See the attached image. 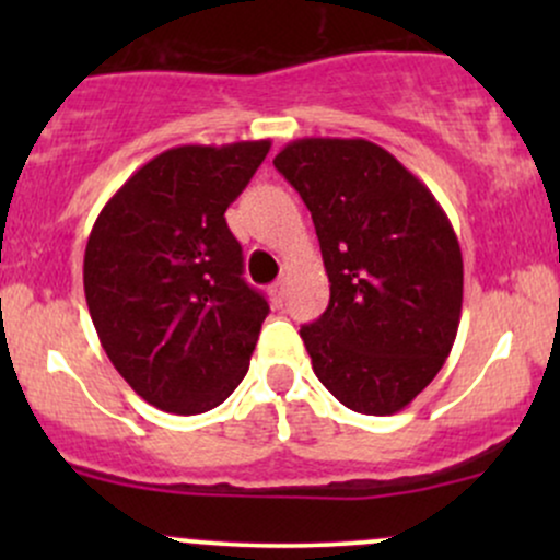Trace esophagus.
Masks as SVG:
<instances>
[{
    "label": "esophagus",
    "mask_w": 560,
    "mask_h": 560,
    "mask_svg": "<svg viewBox=\"0 0 560 560\" xmlns=\"http://www.w3.org/2000/svg\"><path fill=\"white\" fill-rule=\"evenodd\" d=\"M271 298L276 305H284V298H287V279H279L276 284L271 287Z\"/></svg>",
    "instance_id": "34e87169"
}]
</instances>
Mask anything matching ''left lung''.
Returning <instances> with one entry per match:
<instances>
[{
	"instance_id": "left-lung-1",
	"label": "left lung",
	"mask_w": 560,
	"mask_h": 560,
	"mask_svg": "<svg viewBox=\"0 0 560 560\" xmlns=\"http://www.w3.org/2000/svg\"><path fill=\"white\" fill-rule=\"evenodd\" d=\"M273 165L311 210L329 276V307L300 329L313 371L355 413H397L453 350L458 236L432 191L374 141L298 139Z\"/></svg>"
}]
</instances>
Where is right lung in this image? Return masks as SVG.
Returning a JSON list of instances; mask_svg holds the SVG:
<instances>
[{
  "mask_svg": "<svg viewBox=\"0 0 560 560\" xmlns=\"http://www.w3.org/2000/svg\"><path fill=\"white\" fill-rule=\"evenodd\" d=\"M271 141L184 144L141 165L96 215L83 255L94 329L128 387L165 413L221 405L249 369L268 302L242 279L223 213Z\"/></svg>",
  "mask_w": 560,
  "mask_h": 560,
  "instance_id": "add662e5",
  "label": "right lung"
}]
</instances>
